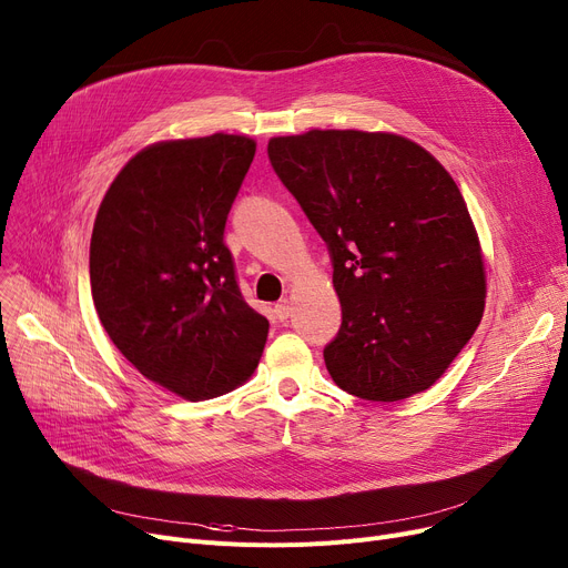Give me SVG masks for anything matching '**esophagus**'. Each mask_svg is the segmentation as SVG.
Wrapping results in <instances>:
<instances>
[{
    "label": "esophagus",
    "instance_id": "1",
    "mask_svg": "<svg viewBox=\"0 0 568 568\" xmlns=\"http://www.w3.org/2000/svg\"><path fill=\"white\" fill-rule=\"evenodd\" d=\"M274 313H276V317H278L281 322H287V317H290V313H292V306H290V302H287V300H283L281 304H276Z\"/></svg>",
    "mask_w": 568,
    "mask_h": 568
}]
</instances>
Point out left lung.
<instances>
[{"label": "left lung", "instance_id": "obj_1", "mask_svg": "<svg viewBox=\"0 0 568 568\" xmlns=\"http://www.w3.org/2000/svg\"><path fill=\"white\" fill-rule=\"evenodd\" d=\"M266 152L332 253L343 308L324 347L332 379L379 403L430 389L486 308L479 234L454 176L382 131L313 129Z\"/></svg>", "mask_w": 568, "mask_h": 568}]
</instances>
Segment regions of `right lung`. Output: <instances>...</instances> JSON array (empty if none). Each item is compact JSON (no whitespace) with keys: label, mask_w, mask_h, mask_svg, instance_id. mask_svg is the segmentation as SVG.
<instances>
[{"label":"right lung","mask_w":568,"mask_h":568,"mask_svg":"<svg viewBox=\"0 0 568 568\" xmlns=\"http://www.w3.org/2000/svg\"><path fill=\"white\" fill-rule=\"evenodd\" d=\"M253 156L255 140L230 133L149 144L94 221L89 281L103 329L146 379L193 403L242 386L268 334L223 244Z\"/></svg>","instance_id":"1"}]
</instances>
